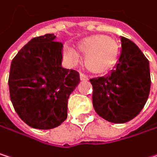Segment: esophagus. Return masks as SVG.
Wrapping results in <instances>:
<instances>
[{"label":"esophagus","mask_w":157,"mask_h":157,"mask_svg":"<svg viewBox=\"0 0 157 157\" xmlns=\"http://www.w3.org/2000/svg\"><path fill=\"white\" fill-rule=\"evenodd\" d=\"M80 80H81V81H87V80H88V77L86 76V75L83 74V73H80Z\"/></svg>","instance_id":"obj_1"}]
</instances>
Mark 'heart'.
<instances>
[{
  "mask_svg": "<svg viewBox=\"0 0 157 157\" xmlns=\"http://www.w3.org/2000/svg\"><path fill=\"white\" fill-rule=\"evenodd\" d=\"M74 51L84 56L83 65L87 71L102 74L115 66L119 56V44L113 37L97 33L78 41L74 45ZM65 56L69 59H73L75 55L71 49H66Z\"/></svg>",
  "mask_w": 157,
  "mask_h": 157,
  "instance_id": "obj_1",
  "label": "heart"
}]
</instances>
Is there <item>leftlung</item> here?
<instances>
[{
    "mask_svg": "<svg viewBox=\"0 0 157 157\" xmlns=\"http://www.w3.org/2000/svg\"><path fill=\"white\" fill-rule=\"evenodd\" d=\"M120 39L121 53L113 70L106 76L90 79L96 113L114 124L135 118L146 103L151 87L148 59L132 41Z\"/></svg>",
    "mask_w": 157,
    "mask_h": 157,
    "instance_id": "obj_1",
    "label": "left lung"
}]
</instances>
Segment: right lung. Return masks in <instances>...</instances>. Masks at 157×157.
<instances>
[{"instance_id":"obj_1","label":"right lung","mask_w":157,"mask_h":157,"mask_svg":"<svg viewBox=\"0 0 157 157\" xmlns=\"http://www.w3.org/2000/svg\"><path fill=\"white\" fill-rule=\"evenodd\" d=\"M53 33L31 39L11 63L10 98L23 122L51 129L67 118L68 98L80 82L79 73L61 66L63 44Z\"/></svg>"}]
</instances>
